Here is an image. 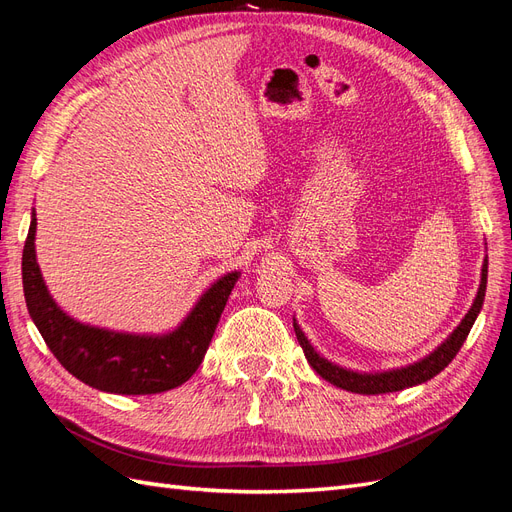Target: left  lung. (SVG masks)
Returning a JSON list of instances; mask_svg holds the SVG:
<instances>
[{"label": "left lung", "mask_w": 512, "mask_h": 512, "mask_svg": "<svg viewBox=\"0 0 512 512\" xmlns=\"http://www.w3.org/2000/svg\"><path fill=\"white\" fill-rule=\"evenodd\" d=\"M485 290H487V258L483 262V269H480V286H478V292L474 297V303L468 309V314L463 316V320L453 329V333L448 335L436 350H431L427 356H423V359H418L416 363H410L406 367H397V369H386V371L346 369L329 359H324V356L312 346V342L305 337L297 318H292V327H294V333H297L299 344L305 352L307 363L314 367V371L320 378H324L333 386H339V389L350 391V393H361V395L395 393V391L410 389V386L431 380L455 359L459 348L463 346V342H466V337L472 329L476 316L480 314V309H483Z\"/></svg>", "instance_id": "left-lung-1"}]
</instances>
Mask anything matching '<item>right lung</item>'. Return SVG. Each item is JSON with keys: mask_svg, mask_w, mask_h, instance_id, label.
I'll list each match as a JSON object with an SVG mask.
<instances>
[{"mask_svg": "<svg viewBox=\"0 0 512 512\" xmlns=\"http://www.w3.org/2000/svg\"><path fill=\"white\" fill-rule=\"evenodd\" d=\"M36 226L34 209L23 250L27 312L55 359L74 378L104 393L153 395L177 389L194 376L241 271L215 280L173 331H111L74 320L55 303L36 260Z\"/></svg>", "mask_w": 512, "mask_h": 512, "instance_id": "1", "label": "right lung"}]
</instances>
